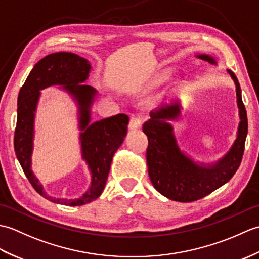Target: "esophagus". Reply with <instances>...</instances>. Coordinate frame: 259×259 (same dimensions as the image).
Returning <instances> with one entry per match:
<instances>
[{
    "label": "esophagus",
    "mask_w": 259,
    "mask_h": 259,
    "mask_svg": "<svg viewBox=\"0 0 259 259\" xmlns=\"http://www.w3.org/2000/svg\"><path fill=\"white\" fill-rule=\"evenodd\" d=\"M140 126H141V120L139 118H131L129 125H128L129 130L136 131V130H138Z\"/></svg>",
    "instance_id": "esophagus-1"
}]
</instances>
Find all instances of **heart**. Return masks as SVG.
<instances>
[{
	"instance_id": "heart-1",
	"label": "heart",
	"mask_w": 259,
	"mask_h": 259,
	"mask_svg": "<svg viewBox=\"0 0 259 259\" xmlns=\"http://www.w3.org/2000/svg\"><path fill=\"white\" fill-rule=\"evenodd\" d=\"M167 75H168L167 70L158 71V72H156L155 74H152L150 78L145 82L144 85H142V89L149 90V89H152V88L159 85L167 79Z\"/></svg>"
}]
</instances>
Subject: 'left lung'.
<instances>
[{
  "label": "left lung",
  "mask_w": 259,
  "mask_h": 259,
  "mask_svg": "<svg viewBox=\"0 0 259 259\" xmlns=\"http://www.w3.org/2000/svg\"><path fill=\"white\" fill-rule=\"evenodd\" d=\"M196 57L218 64L217 60L209 54H196ZM227 72L236 85L240 121L237 138L226 155L217 161H197L180 149L171 124V121L179 120L181 115L183 107L179 100L162 103L152 110L150 119L142 126L148 137L147 166L151 184L170 200L190 202L200 199L228 183L237 171L245 149L248 121L238 79L233 71L227 70Z\"/></svg>",
  "instance_id": "8db88e82"
}]
</instances>
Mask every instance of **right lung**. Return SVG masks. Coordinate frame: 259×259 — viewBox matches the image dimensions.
Here are the masks:
<instances>
[{"instance_id":"right-lung-1","label":"right lung","mask_w":259,"mask_h":259,"mask_svg":"<svg viewBox=\"0 0 259 259\" xmlns=\"http://www.w3.org/2000/svg\"><path fill=\"white\" fill-rule=\"evenodd\" d=\"M91 64L87 59L71 52H57L41 59L27 76L18 97V121L14 134V150L22 169L33 188L52 202L68 206H82L96 200L106 186L114 152L126 136L129 117L119 113L91 122V108L98 91L84 84L89 78ZM59 85L78 107L81 156L92 174V184L78 200L49 196L31 171V152L34 140V120L40 90Z\"/></svg>"}]
</instances>
